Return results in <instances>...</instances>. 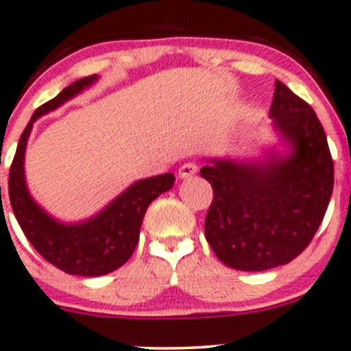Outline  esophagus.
I'll return each mask as SVG.
<instances>
[{
    "label": "esophagus",
    "mask_w": 351,
    "mask_h": 351,
    "mask_svg": "<svg viewBox=\"0 0 351 351\" xmlns=\"http://www.w3.org/2000/svg\"><path fill=\"white\" fill-rule=\"evenodd\" d=\"M197 169H198V166L195 165V163H183L182 166H180V169H178V176L182 180L191 178V176H193L195 173H197Z\"/></svg>",
    "instance_id": "obj_1"
}]
</instances>
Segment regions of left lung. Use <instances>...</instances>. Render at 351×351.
Listing matches in <instances>:
<instances>
[{"instance_id": "1", "label": "left lung", "mask_w": 351, "mask_h": 351, "mask_svg": "<svg viewBox=\"0 0 351 351\" xmlns=\"http://www.w3.org/2000/svg\"><path fill=\"white\" fill-rule=\"evenodd\" d=\"M269 117L279 138L257 160L210 158L213 188L205 237L237 271H267L298 257L315 237L333 193V160L308 102L276 80Z\"/></svg>"}]
</instances>
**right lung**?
<instances>
[{
  "label": "right lung",
  "instance_id": "right-lung-1",
  "mask_svg": "<svg viewBox=\"0 0 351 351\" xmlns=\"http://www.w3.org/2000/svg\"><path fill=\"white\" fill-rule=\"evenodd\" d=\"M97 80V75L75 80L33 112L18 143L8 180L11 208L29 243L55 267L86 278L109 274L128 263L139 241L147 206L175 185L173 173L138 180L95 215L80 222H62L36 204L25 178V153L33 124Z\"/></svg>",
  "mask_w": 351,
  "mask_h": 351
}]
</instances>
